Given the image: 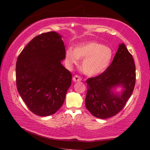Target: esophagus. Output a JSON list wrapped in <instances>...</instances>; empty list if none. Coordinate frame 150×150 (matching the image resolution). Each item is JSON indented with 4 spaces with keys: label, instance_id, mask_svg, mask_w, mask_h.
<instances>
[{
    "label": "esophagus",
    "instance_id": "34e87169",
    "mask_svg": "<svg viewBox=\"0 0 150 150\" xmlns=\"http://www.w3.org/2000/svg\"><path fill=\"white\" fill-rule=\"evenodd\" d=\"M81 80H82V78L79 75H75L74 77H73V81H74L75 82H80V81H81Z\"/></svg>",
    "mask_w": 150,
    "mask_h": 150
}]
</instances>
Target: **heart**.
I'll use <instances>...</instances> for the list:
<instances>
[{"label": "heart", "instance_id": "heart-1", "mask_svg": "<svg viewBox=\"0 0 150 150\" xmlns=\"http://www.w3.org/2000/svg\"><path fill=\"white\" fill-rule=\"evenodd\" d=\"M113 52L110 47L97 42L80 44L74 50L69 49L66 52V60L69 65L78 63L83 59L82 70L88 76H95L103 73L111 61Z\"/></svg>", "mask_w": 150, "mask_h": 150}]
</instances>
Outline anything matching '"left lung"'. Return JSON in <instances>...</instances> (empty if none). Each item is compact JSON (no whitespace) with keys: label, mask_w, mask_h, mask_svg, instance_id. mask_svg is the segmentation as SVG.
Returning a JSON list of instances; mask_svg holds the SVG:
<instances>
[{"label":"left lung","mask_w":150,"mask_h":150,"mask_svg":"<svg viewBox=\"0 0 150 150\" xmlns=\"http://www.w3.org/2000/svg\"><path fill=\"white\" fill-rule=\"evenodd\" d=\"M136 79L135 65L133 57L123 43L112 62L97 77L88 79L85 104L95 117L105 119L115 116L122 110L134 90ZM121 86L120 93L112 90Z\"/></svg>","instance_id":"obj_1"}]
</instances>
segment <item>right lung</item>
Masks as SVG:
<instances>
[{
  "label": "right lung",
  "mask_w": 150,
  "mask_h": 150,
  "mask_svg": "<svg viewBox=\"0 0 150 150\" xmlns=\"http://www.w3.org/2000/svg\"><path fill=\"white\" fill-rule=\"evenodd\" d=\"M65 57L62 36L55 31L33 38L18 55L17 90L34 114L49 116L62 106L72 79L71 73L61 63Z\"/></svg>",
  "instance_id": "obj_1"
}]
</instances>
